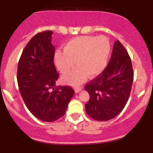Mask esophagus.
<instances>
[{
	"label": "esophagus",
	"mask_w": 153,
	"mask_h": 153,
	"mask_svg": "<svg viewBox=\"0 0 153 153\" xmlns=\"http://www.w3.org/2000/svg\"><path fill=\"white\" fill-rule=\"evenodd\" d=\"M81 90H82V87H77V88H75V91L76 93L80 92V91Z\"/></svg>",
	"instance_id": "34e87169"
}]
</instances>
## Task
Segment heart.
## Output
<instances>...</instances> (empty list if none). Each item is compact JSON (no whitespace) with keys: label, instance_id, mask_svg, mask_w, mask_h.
Returning <instances> with one entry per match:
<instances>
[{"label":"heart","instance_id":"obj_1","mask_svg":"<svg viewBox=\"0 0 153 153\" xmlns=\"http://www.w3.org/2000/svg\"><path fill=\"white\" fill-rule=\"evenodd\" d=\"M65 51L54 54V62L61 73L68 72L75 65L76 68L65 74L62 80L66 83L78 85L89 77L101 74L108 64L111 44L105 36H82L67 42Z\"/></svg>","mask_w":153,"mask_h":153}]
</instances>
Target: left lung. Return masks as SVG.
<instances>
[{"mask_svg": "<svg viewBox=\"0 0 153 153\" xmlns=\"http://www.w3.org/2000/svg\"><path fill=\"white\" fill-rule=\"evenodd\" d=\"M133 79L130 57L117 40L104 71L85 85L90 95L85 105L87 114L97 121H108L117 117L129 99Z\"/></svg>", "mask_w": 153, "mask_h": 153, "instance_id": "left-lung-1", "label": "left lung"}]
</instances>
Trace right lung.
Listing matches in <instances>:
<instances>
[{
  "mask_svg": "<svg viewBox=\"0 0 153 153\" xmlns=\"http://www.w3.org/2000/svg\"><path fill=\"white\" fill-rule=\"evenodd\" d=\"M52 31L34 35L19 59L17 81L28 109L44 122H54L65 113L75 94L71 86H56L59 78L54 65Z\"/></svg>",
  "mask_w": 153,
  "mask_h": 153,
  "instance_id": "right-lung-1",
  "label": "right lung"
}]
</instances>
